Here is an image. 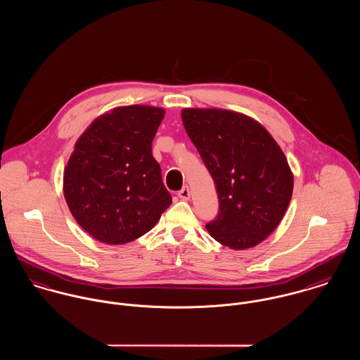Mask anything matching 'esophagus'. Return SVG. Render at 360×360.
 <instances>
[{"label": "esophagus", "mask_w": 360, "mask_h": 360, "mask_svg": "<svg viewBox=\"0 0 360 360\" xmlns=\"http://www.w3.org/2000/svg\"><path fill=\"white\" fill-rule=\"evenodd\" d=\"M181 200H188L190 198V188L187 187V186H184L180 191H179V194H177Z\"/></svg>", "instance_id": "1"}]
</instances>
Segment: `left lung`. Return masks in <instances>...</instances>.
<instances>
[{"label": "left lung", "mask_w": 360, "mask_h": 360, "mask_svg": "<svg viewBox=\"0 0 360 360\" xmlns=\"http://www.w3.org/2000/svg\"><path fill=\"white\" fill-rule=\"evenodd\" d=\"M186 131L217 191L219 214L209 234L231 250L252 248L280 224L294 176L287 158L255 119L217 108H184Z\"/></svg>", "instance_id": "8db88e82"}]
</instances>
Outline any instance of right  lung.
<instances>
[{"label": "right lung", "instance_id": "right-lung-1", "mask_svg": "<svg viewBox=\"0 0 360 360\" xmlns=\"http://www.w3.org/2000/svg\"><path fill=\"white\" fill-rule=\"evenodd\" d=\"M165 109L117 106L98 116L75 144L63 172V195L93 238L122 245L148 233L172 204L153 156Z\"/></svg>", "mask_w": 360, "mask_h": 360}]
</instances>
